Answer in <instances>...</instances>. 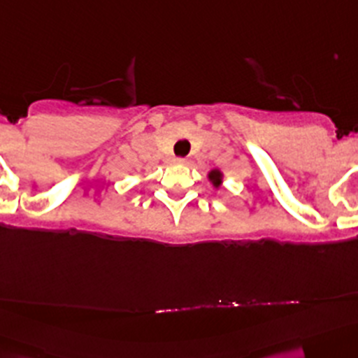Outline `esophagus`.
Instances as JSON below:
<instances>
[{
	"label": "esophagus",
	"mask_w": 358,
	"mask_h": 358,
	"mask_svg": "<svg viewBox=\"0 0 358 358\" xmlns=\"http://www.w3.org/2000/svg\"><path fill=\"white\" fill-rule=\"evenodd\" d=\"M173 162H176V164H183V162H185V159H183V157H175V159H173Z\"/></svg>",
	"instance_id": "esophagus-1"
}]
</instances>
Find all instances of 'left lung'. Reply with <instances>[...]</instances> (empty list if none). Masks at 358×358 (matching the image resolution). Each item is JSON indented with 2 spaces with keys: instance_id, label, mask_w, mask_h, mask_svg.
Returning a JSON list of instances; mask_svg holds the SVG:
<instances>
[{
  "instance_id": "left-lung-1",
  "label": "left lung",
  "mask_w": 358,
  "mask_h": 358,
  "mask_svg": "<svg viewBox=\"0 0 358 358\" xmlns=\"http://www.w3.org/2000/svg\"><path fill=\"white\" fill-rule=\"evenodd\" d=\"M208 178H209V182H211L213 185L218 189V187L222 185V182H223V173L220 171V169H211V171H209V175H208Z\"/></svg>"
}]
</instances>
